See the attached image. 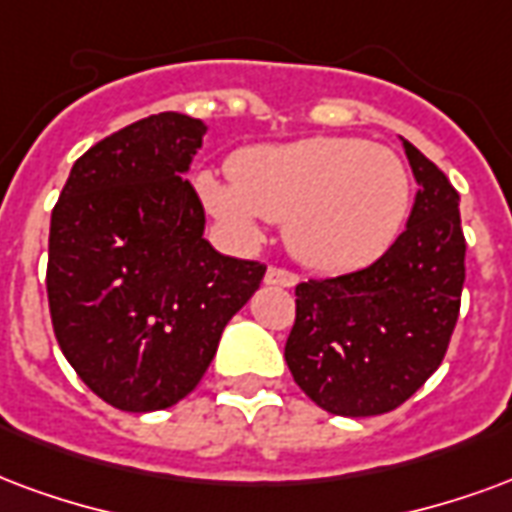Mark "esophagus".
Instances as JSON below:
<instances>
[{"mask_svg":"<svg viewBox=\"0 0 512 512\" xmlns=\"http://www.w3.org/2000/svg\"><path fill=\"white\" fill-rule=\"evenodd\" d=\"M266 282H268V285H276V287H295V285H298V274L287 271V268L271 266V268H268V274H266Z\"/></svg>","mask_w":512,"mask_h":512,"instance_id":"esophagus-1","label":"esophagus"}]
</instances>
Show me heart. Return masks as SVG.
<instances>
[{"mask_svg": "<svg viewBox=\"0 0 512 512\" xmlns=\"http://www.w3.org/2000/svg\"><path fill=\"white\" fill-rule=\"evenodd\" d=\"M198 192L244 241L260 236V219L285 222L287 246L304 266L344 274L374 263L399 238L412 181L385 146L306 138L241 151L230 181L200 173Z\"/></svg>", "mask_w": 512, "mask_h": 512, "instance_id": "1", "label": "heart"}]
</instances>
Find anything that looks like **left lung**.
Returning <instances> with one entry per match:
<instances>
[{
    "mask_svg": "<svg viewBox=\"0 0 512 512\" xmlns=\"http://www.w3.org/2000/svg\"><path fill=\"white\" fill-rule=\"evenodd\" d=\"M401 143L418 181L407 230L372 266L295 287L285 361L331 415L369 418L404 404L439 369L461 309L458 192L410 140Z\"/></svg>",
    "mask_w": 512,
    "mask_h": 512,
    "instance_id": "8db88e82",
    "label": "left lung"
}]
</instances>
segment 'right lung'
Wrapping results in <instances>:
<instances>
[{
    "label": "right lung",
    "mask_w": 512,
    "mask_h": 512,
    "mask_svg": "<svg viewBox=\"0 0 512 512\" xmlns=\"http://www.w3.org/2000/svg\"><path fill=\"white\" fill-rule=\"evenodd\" d=\"M203 121L157 113L78 157L48 236V306L75 374L124 412L173 407L195 391L227 320L266 266L219 255L181 173Z\"/></svg>",
    "instance_id": "obj_1"
}]
</instances>
